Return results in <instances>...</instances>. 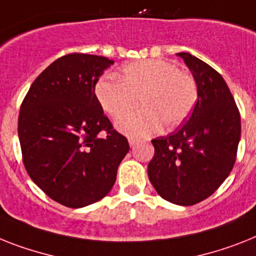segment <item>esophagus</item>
<instances>
[{"instance_id":"obj_1","label":"esophagus","mask_w":256,"mask_h":256,"mask_svg":"<svg viewBox=\"0 0 256 256\" xmlns=\"http://www.w3.org/2000/svg\"><path fill=\"white\" fill-rule=\"evenodd\" d=\"M128 142H130V148H134L137 145V140L136 138H133V137H130V138H128Z\"/></svg>"}]
</instances>
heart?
<instances>
[{
  "label": "heart",
  "instance_id": "heart-1",
  "mask_svg": "<svg viewBox=\"0 0 256 256\" xmlns=\"http://www.w3.org/2000/svg\"><path fill=\"white\" fill-rule=\"evenodd\" d=\"M104 112L118 118L130 110L138 96L141 107L116 122L120 132L144 137L164 128H175L191 114L198 99L195 80L166 60H142L122 68L120 80L104 76L94 88Z\"/></svg>",
  "mask_w": 256,
  "mask_h": 256
}]
</instances>
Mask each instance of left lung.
<instances>
[{"instance_id":"8db88e82","label":"left lung","mask_w":256,"mask_h":256,"mask_svg":"<svg viewBox=\"0 0 256 256\" xmlns=\"http://www.w3.org/2000/svg\"><path fill=\"white\" fill-rule=\"evenodd\" d=\"M191 70L198 99L176 132L152 140L149 180L162 199L194 206L209 198L233 168L240 116L226 82L212 66L187 52L176 54Z\"/></svg>"}]
</instances>
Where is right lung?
I'll return each instance as SVG.
<instances>
[{"mask_svg":"<svg viewBox=\"0 0 256 256\" xmlns=\"http://www.w3.org/2000/svg\"><path fill=\"white\" fill-rule=\"evenodd\" d=\"M112 64L96 54L60 57L32 82L20 106L18 136L24 168L42 191L69 208L103 199L130 150L94 92Z\"/></svg>","mask_w":256,"mask_h":256,"instance_id":"obj_1","label":"right lung"}]
</instances>
